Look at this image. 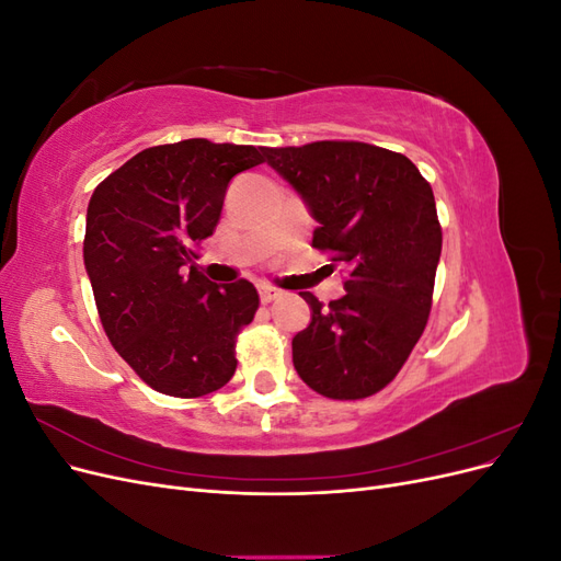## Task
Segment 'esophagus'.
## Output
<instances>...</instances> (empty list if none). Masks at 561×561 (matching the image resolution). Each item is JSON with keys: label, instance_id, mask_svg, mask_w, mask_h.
I'll return each instance as SVG.
<instances>
[{"label": "esophagus", "instance_id": "obj_1", "mask_svg": "<svg viewBox=\"0 0 561 561\" xmlns=\"http://www.w3.org/2000/svg\"><path fill=\"white\" fill-rule=\"evenodd\" d=\"M278 297H280V290H276V287L260 285V299H262V304H271V301H276Z\"/></svg>", "mask_w": 561, "mask_h": 561}]
</instances>
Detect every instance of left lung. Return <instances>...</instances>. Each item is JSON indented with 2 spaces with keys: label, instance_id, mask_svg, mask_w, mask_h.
<instances>
[{
  "label": "left lung",
  "instance_id": "1",
  "mask_svg": "<svg viewBox=\"0 0 561 561\" xmlns=\"http://www.w3.org/2000/svg\"><path fill=\"white\" fill-rule=\"evenodd\" d=\"M264 159L320 225L311 245L346 271V295L328 307L301 293L311 322L293 339L297 375L332 400L375 396L428 322L443 252L431 184L404 154L367 142L266 147Z\"/></svg>",
  "mask_w": 561,
  "mask_h": 561
}]
</instances>
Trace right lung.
I'll list each match as a JSON object with an SVG mask.
<instances>
[{
    "label": "right lung",
    "instance_id": "add662e5",
    "mask_svg": "<svg viewBox=\"0 0 561 561\" xmlns=\"http://www.w3.org/2000/svg\"><path fill=\"white\" fill-rule=\"evenodd\" d=\"M264 147L203 138L142 149L95 186L83 264L116 353L145 383L201 398L236 371V336L260 295L248 280L213 283L192 264L213 236L233 175Z\"/></svg>",
    "mask_w": 561,
    "mask_h": 561
}]
</instances>
